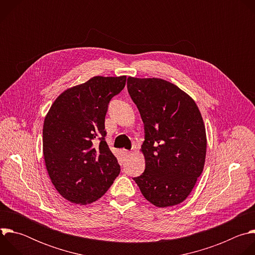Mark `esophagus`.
Here are the masks:
<instances>
[{
	"label": "esophagus",
	"mask_w": 255,
	"mask_h": 255,
	"mask_svg": "<svg viewBox=\"0 0 255 255\" xmlns=\"http://www.w3.org/2000/svg\"><path fill=\"white\" fill-rule=\"evenodd\" d=\"M122 153H123L125 156H127V155L130 154V151H129V150H126V149H123V150H122Z\"/></svg>",
	"instance_id": "esophagus-1"
}]
</instances>
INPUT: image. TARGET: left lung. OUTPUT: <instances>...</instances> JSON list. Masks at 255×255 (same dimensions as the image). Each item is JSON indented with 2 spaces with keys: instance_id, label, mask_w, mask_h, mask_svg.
I'll use <instances>...</instances> for the list:
<instances>
[{
  "instance_id": "left-lung-1",
  "label": "left lung",
  "mask_w": 255,
  "mask_h": 255,
  "mask_svg": "<svg viewBox=\"0 0 255 255\" xmlns=\"http://www.w3.org/2000/svg\"><path fill=\"white\" fill-rule=\"evenodd\" d=\"M127 89L144 123L145 170L133 179L156 207L184 202L206 158V130L196 103L161 79L129 77Z\"/></svg>"
}]
</instances>
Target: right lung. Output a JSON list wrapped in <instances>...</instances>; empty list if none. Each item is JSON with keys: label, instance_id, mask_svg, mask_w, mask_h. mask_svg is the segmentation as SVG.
<instances>
[{"label": "right lung", "instance_id": "right-lung-1", "mask_svg": "<svg viewBox=\"0 0 255 255\" xmlns=\"http://www.w3.org/2000/svg\"><path fill=\"white\" fill-rule=\"evenodd\" d=\"M125 85V76L94 77L63 92L45 117V165L57 192L71 203L97 201L120 173L106 142L105 117L109 103Z\"/></svg>", "mask_w": 255, "mask_h": 255}]
</instances>
